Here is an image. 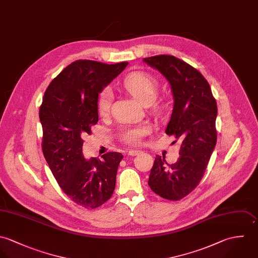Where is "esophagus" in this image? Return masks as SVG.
I'll list each match as a JSON object with an SVG mask.
<instances>
[{
	"label": "esophagus",
	"mask_w": 258,
	"mask_h": 258,
	"mask_svg": "<svg viewBox=\"0 0 258 258\" xmlns=\"http://www.w3.org/2000/svg\"><path fill=\"white\" fill-rule=\"evenodd\" d=\"M142 152L141 151H138V150H130L128 152H127V155H132V156H136V155H139V154H141Z\"/></svg>",
	"instance_id": "1"
}]
</instances>
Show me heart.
<instances>
[{
	"mask_svg": "<svg viewBox=\"0 0 258 258\" xmlns=\"http://www.w3.org/2000/svg\"><path fill=\"white\" fill-rule=\"evenodd\" d=\"M120 87L141 103H146L147 106L154 109L158 108V102L155 99L158 84L152 75L145 72L131 73L122 80ZM110 104L111 93L109 90H104L98 98V113L101 116L107 115L110 109ZM150 132V125L140 124L124 128L120 133V138L128 145H139Z\"/></svg>",
	"mask_w": 258,
	"mask_h": 258,
	"instance_id": "b5f03b06",
	"label": "heart"
}]
</instances>
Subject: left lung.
<instances>
[{"label":"left lung","instance_id":"1","mask_svg":"<svg viewBox=\"0 0 258 258\" xmlns=\"http://www.w3.org/2000/svg\"><path fill=\"white\" fill-rule=\"evenodd\" d=\"M144 61L171 87L174 102L165 133L180 141L176 162L168 164L164 155H156L149 185L162 199L179 201L204 177L216 145L217 105L206 78L187 62L169 54L146 57Z\"/></svg>","mask_w":258,"mask_h":258}]
</instances>
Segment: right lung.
<instances>
[{
  "label": "right lung",
  "instance_id": "add662e5",
  "mask_svg": "<svg viewBox=\"0 0 258 258\" xmlns=\"http://www.w3.org/2000/svg\"><path fill=\"white\" fill-rule=\"evenodd\" d=\"M127 63L76 60L52 80L40 107L44 156L62 191L88 209L112 196L122 155L113 152L86 159L82 137L99 121V94Z\"/></svg>",
  "mask_w": 258,
  "mask_h": 258
}]
</instances>
